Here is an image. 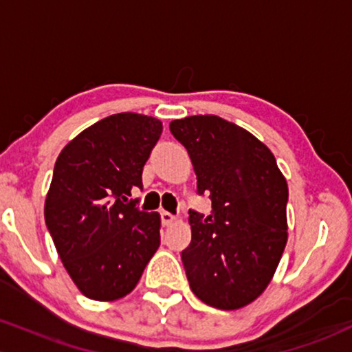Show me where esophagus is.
I'll return each mask as SVG.
<instances>
[{
	"mask_svg": "<svg viewBox=\"0 0 352 352\" xmlns=\"http://www.w3.org/2000/svg\"><path fill=\"white\" fill-rule=\"evenodd\" d=\"M160 220H162V225L167 227V225H172L173 221H175V217H173L170 212H165V210H162V212H160Z\"/></svg>",
	"mask_w": 352,
	"mask_h": 352,
	"instance_id": "34e87169",
	"label": "esophagus"
}]
</instances>
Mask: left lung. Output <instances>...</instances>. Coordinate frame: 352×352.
Masks as SVG:
<instances>
[{
    "label": "left lung",
    "mask_w": 352,
    "mask_h": 352,
    "mask_svg": "<svg viewBox=\"0 0 352 352\" xmlns=\"http://www.w3.org/2000/svg\"><path fill=\"white\" fill-rule=\"evenodd\" d=\"M170 132L187 148L197 193L212 213L188 210L192 241L182 252L190 288L205 305L238 309L272 281L286 238L288 185L265 144L218 116L172 120Z\"/></svg>",
    "instance_id": "8db88e82"
}]
</instances>
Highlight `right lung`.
Instances as JSON below:
<instances>
[{
    "label": "right lung",
    "mask_w": 352,
    "mask_h": 352,
    "mask_svg": "<svg viewBox=\"0 0 352 352\" xmlns=\"http://www.w3.org/2000/svg\"><path fill=\"white\" fill-rule=\"evenodd\" d=\"M162 134L153 117L109 116L71 140L56 160L44 220L80 293L112 301L135 288L160 245L159 213L127 200Z\"/></svg>",
    "instance_id": "right-lung-1"
}]
</instances>
